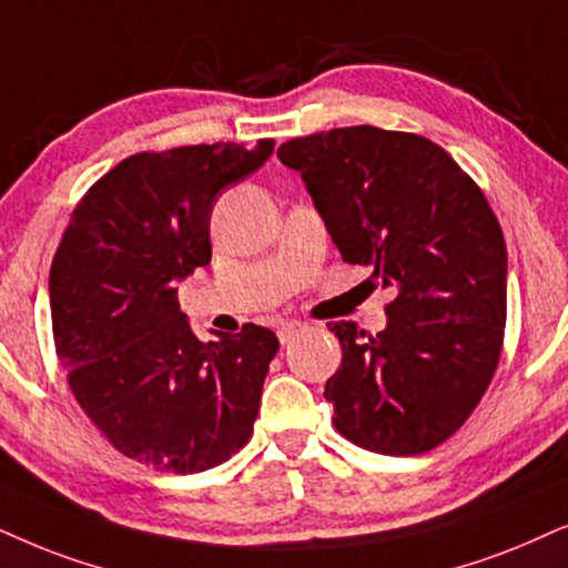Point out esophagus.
I'll return each instance as SVG.
<instances>
[{
	"instance_id": "obj_1",
	"label": "esophagus",
	"mask_w": 568,
	"mask_h": 568,
	"mask_svg": "<svg viewBox=\"0 0 568 568\" xmlns=\"http://www.w3.org/2000/svg\"><path fill=\"white\" fill-rule=\"evenodd\" d=\"M301 327H304V325H301V322H296V320H285V322H280V325H277V337H280V343H288L291 337L296 335Z\"/></svg>"
}]
</instances>
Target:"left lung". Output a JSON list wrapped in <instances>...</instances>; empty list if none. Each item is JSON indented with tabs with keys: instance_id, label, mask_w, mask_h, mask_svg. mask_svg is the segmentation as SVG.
<instances>
[{
	"instance_id": "8db88e82",
	"label": "left lung",
	"mask_w": 568,
	"mask_h": 568,
	"mask_svg": "<svg viewBox=\"0 0 568 568\" xmlns=\"http://www.w3.org/2000/svg\"><path fill=\"white\" fill-rule=\"evenodd\" d=\"M301 172L343 262L393 291L375 337L335 322L343 362L325 385L335 427L387 456L440 445L498 367L508 256L498 220L450 154L414 133L335 128L277 149Z\"/></svg>"
}]
</instances>
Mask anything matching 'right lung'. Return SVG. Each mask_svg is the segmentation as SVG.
<instances>
[{"instance_id": "1", "label": "right lung", "mask_w": 568, "mask_h": 568, "mask_svg": "<svg viewBox=\"0 0 568 568\" xmlns=\"http://www.w3.org/2000/svg\"><path fill=\"white\" fill-rule=\"evenodd\" d=\"M275 152L264 139L133 154L75 206L49 272L54 346L91 422L128 458L196 475L254 433L280 343L246 325L199 341L178 285L212 260L222 191Z\"/></svg>"}]
</instances>
